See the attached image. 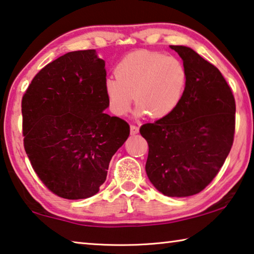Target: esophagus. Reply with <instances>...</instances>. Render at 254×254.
<instances>
[{
  "instance_id": "1",
  "label": "esophagus",
  "mask_w": 254,
  "mask_h": 254,
  "mask_svg": "<svg viewBox=\"0 0 254 254\" xmlns=\"http://www.w3.org/2000/svg\"><path fill=\"white\" fill-rule=\"evenodd\" d=\"M130 132L131 134H136L139 132V127L135 126H130Z\"/></svg>"
}]
</instances>
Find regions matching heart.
I'll return each instance as SVG.
<instances>
[{
    "instance_id": "obj_1",
    "label": "heart",
    "mask_w": 254,
    "mask_h": 254,
    "mask_svg": "<svg viewBox=\"0 0 254 254\" xmlns=\"http://www.w3.org/2000/svg\"><path fill=\"white\" fill-rule=\"evenodd\" d=\"M115 75L116 79L105 81L111 110L116 115H126L134 96L136 118L170 115L182 100L188 83L187 67L181 60L150 51L127 55L116 65Z\"/></svg>"
}]
</instances>
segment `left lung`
Instances as JSON below:
<instances>
[{
  "label": "left lung",
  "instance_id": "obj_1",
  "mask_svg": "<svg viewBox=\"0 0 254 254\" xmlns=\"http://www.w3.org/2000/svg\"><path fill=\"white\" fill-rule=\"evenodd\" d=\"M178 52L188 71L179 106L147 123L140 133L149 146L146 172L167 196L196 194L215 179L231 151L235 132V99L215 65L187 46Z\"/></svg>",
  "mask_w": 254,
  "mask_h": 254
}]
</instances>
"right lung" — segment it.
Wrapping results in <instances>:
<instances>
[{
    "instance_id": "right-lung-1",
    "label": "right lung",
    "mask_w": 254,
    "mask_h": 254,
    "mask_svg": "<svg viewBox=\"0 0 254 254\" xmlns=\"http://www.w3.org/2000/svg\"><path fill=\"white\" fill-rule=\"evenodd\" d=\"M105 61L75 51L44 66L22 97L23 146L36 174L64 199L95 195L130 127L110 116Z\"/></svg>"
}]
</instances>
